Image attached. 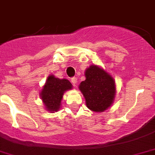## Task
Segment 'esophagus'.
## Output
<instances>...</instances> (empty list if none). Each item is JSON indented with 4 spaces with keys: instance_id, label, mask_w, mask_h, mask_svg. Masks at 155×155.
I'll use <instances>...</instances> for the list:
<instances>
[{
    "instance_id": "esophagus-1",
    "label": "esophagus",
    "mask_w": 155,
    "mask_h": 155,
    "mask_svg": "<svg viewBox=\"0 0 155 155\" xmlns=\"http://www.w3.org/2000/svg\"><path fill=\"white\" fill-rule=\"evenodd\" d=\"M71 82H72V84H73L74 86H76L77 84H78V79H77L76 78H72Z\"/></svg>"
}]
</instances>
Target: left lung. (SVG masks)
I'll return each instance as SVG.
<instances>
[{
	"mask_svg": "<svg viewBox=\"0 0 155 155\" xmlns=\"http://www.w3.org/2000/svg\"><path fill=\"white\" fill-rule=\"evenodd\" d=\"M85 81L79 90L85 98L86 106L94 112H104L113 104L116 95L115 81L105 70L91 64L84 71Z\"/></svg>",
	"mask_w": 155,
	"mask_h": 155,
	"instance_id": "8db88e82",
	"label": "left lung"
}]
</instances>
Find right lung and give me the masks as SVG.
<instances>
[{
  "instance_id": "right-lung-1",
  "label": "right lung",
  "mask_w": 155,
  "mask_h": 155,
  "mask_svg": "<svg viewBox=\"0 0 155 155\" xmlns=\"http://www.w3.org/2000/svg\"><path fill=\"white\" fill-rule=\"evenodd\" d=\"M72 88L73 85L68 79H60L54 74L49 75L40 93L45 109L50 113L58 111L61 107L64 92Z\"/></svg>"
}]
</instances>
